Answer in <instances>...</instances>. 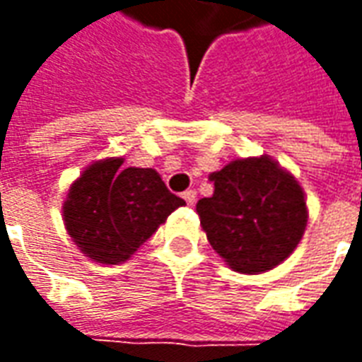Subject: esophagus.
<instances>
[{
  "instance_id": "1",
  "label": "esophagus",
  "mask_w": 362,
  "mask_h": 362,
  "mask_svg": "<svg viewBox=\"0 0 362 362\" xmlns=\"http://www.w3.org/2000/svg\"><path fill=\"white\" fill-rule=\"evenodd\" d=\"M182 197L186 199V204H188V205H194V204H196V197H197L196 189H186V192L182 194Z\"/></svg>"
}]
</instances>
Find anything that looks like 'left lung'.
I'll use <instances>...</instances> for the list:
<instances>
[{
  "label": "left lung",
  "instance_id": "8db88e82",
  "mask_svg": "<svg viewBox=\"0 0 362 362\" xmlns=\"http://www.w3.org/2000/svg\"><path fill=\"white\" fill-rule=\"evenodd\" d=\"M215 192L196 205L213 250L240 273L279 266L300 243L306 202L298 182L269 157L233 160L211 174Z\"/></svg>",
  "mask_w": 362,
  "mask_h": 362
}]
</instances>
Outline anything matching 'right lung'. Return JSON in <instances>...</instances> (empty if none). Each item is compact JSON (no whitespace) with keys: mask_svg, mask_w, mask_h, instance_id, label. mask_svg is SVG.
Instances as JSON below:
<instances>
[{"mask_svg":"<svg viewBox=\"0 0 362 362\" xmlns=\"http://www.w3.org/2000/svg\"><path fill=\"white\" fill-rule=\"evenodd\" d=\"M122 158L90 165L64 204L69 236L98 264H122L186 202L153 168H122Z\"/></svg>","mask_w":362,"mask_h":362,"instance_id":"obj_1","label":"right lung"}]
</instances>
